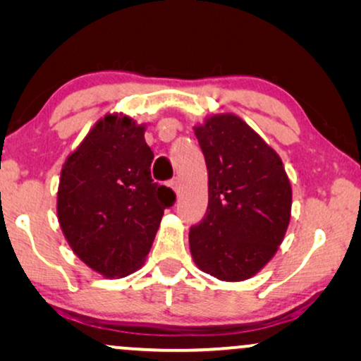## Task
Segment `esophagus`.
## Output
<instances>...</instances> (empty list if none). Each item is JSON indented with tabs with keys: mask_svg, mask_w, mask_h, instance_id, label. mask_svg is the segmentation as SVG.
<instances>
[{
	"mask_svg": "<svg viewBox=\"0 0 361 361\" xmlns=\"http://www.w3.org/2000/svg\"><path fill=\"white\" fill-rule=\"evenodd\" d=\"M169 187L176 192V194H179V192H180V179H179V177H174V179L169 182Z\"/></svg>",
	"mask_w": 361,
	"mask_h": 361,
	"instance_id": "obj_1",
	"label": "esophagus"
}]
</instances>
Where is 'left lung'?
I'll use <instances>...</instances> for the list:
<instances>
[{
  "mask_svg": "<svg viewBox=\"0 0 361 361\" xmlns=\"http://www.w3.org/2000/svg\"><path fill=\"white\" fill-rule=\"evenodd\" d=\"M209 172V207L189 231L197 268L220 281L259 273L283 243L293 189L278 152L233 113L194 126Z\"/></svg>",
  "mask_w": 361,
  "mask_h": 361,
  "instance_id": "1",
  "label": "left lung"
}]
</instances>
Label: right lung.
Segmentation results:
<instances>
[{
	"instance_id": "obj_1",
	"label": "right lung",
	"mask_w": 361,
	"mask_h": 361,
	"mask_svg": "<svg viewBox=\"0 0 361 361\" xmlns=\"http://www.w3.org/2000/svg\"><path fill=\"white\" fill-rule=\"evenodd\" d=\"M146 125L108 113L98 120L61 171L57 219L73 253L103 278H125L145 264L169 187L151 179L154 159Z\"/></svg>"
}]
</instances>
